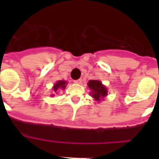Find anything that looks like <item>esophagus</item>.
Returning <instances> with one entry per match:
<instances>
[{"mask_svg": "<svg viewBox=\"0 0 159 159\" xmlns=\"http://www.w3.org/2000/svg\"><path fill=\"white\" fill-rule=\"evenodd\" d=\"M82 81H83L82 79H79V80H77L74 81V83H75V84H81Z\"/></svg>", "mask_w": 159, "mask_h": 159, "instance_id": "esophagus-1", "label": "esophagus"}]
</instances>
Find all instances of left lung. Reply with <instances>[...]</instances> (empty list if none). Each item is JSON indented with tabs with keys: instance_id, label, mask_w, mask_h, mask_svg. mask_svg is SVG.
Segmentation results:
<instances>
[{
	"instance_id": "left-lung-1",
	"label": "left lung",
	"mask_w": 159,
	"mask_h": 159,
	"mask_svg": "<svg viewBox=\"0 0 159 159\" xmlns=\"http://www.w3.org/2000/svg\"><path fill=\"white\" fill-rule=\"evenodd\" d=\"M88 88L91 89V96L94 98L95 101L99 102L104 99L107 95V90L106 87L102 84L99 80H90L88 84Z\"/></svg>"
}]
</instances>
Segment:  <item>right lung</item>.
Returning <instances> with one entry per match:
<instances>
[{"label":"right lung","mask_w":159,"mask_h":159,"mask_svg":"<svg viewBox=\"0 0 159 159\" xmlns=\"http://www.w3.org/2000/svg\"><path fill=\"white\" fill-rule=\"evenodd\" d=\"M66 84H67V82L64 80H59L57 81L56 84H54L53 86V92H57L59 89H63L66 88ZM52 96H54V95H52Z\"/></svg>","instance_id":"1"}]
</instances>
